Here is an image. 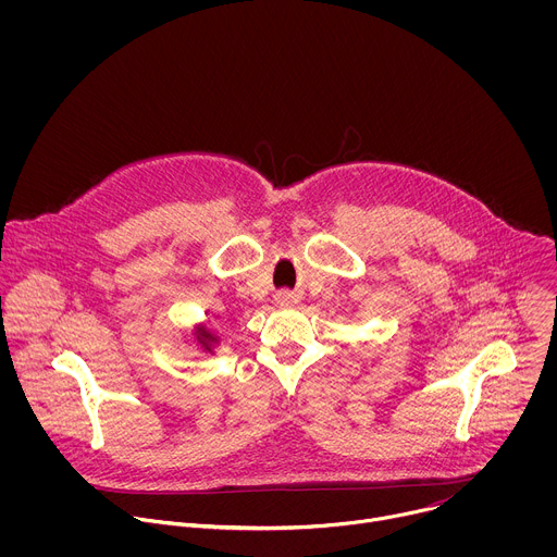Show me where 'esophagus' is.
<instances>
[{"label": "esophagus", "instance_id": "34e87169", "mask_svg": "<svg viewBox=\"0 0 557 557\" xmlns=\"http://www.w3.org/2000/svg\"><path fill=\"white\" fill-rule=\"evenodd\" d=\"M280 304H288V301H293V293H288V290H282V293H277V297H275Z\"/></svg>", "mask_w": 557, "mask_h": 557}]
</instances>
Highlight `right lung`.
Segmentation results:
<instances>
[{
    "instance_id": "add662e5",
    "label": "right lung",
    "mask_w": 557,
    "mask_h": 557,
    "mask_svg": "<svg viewBox=\"0 0 557 557\" xmlns=\"http://www.w3.org/2000/svg\"><path fill=\"white\" fill-rule=\"evenodd\" d=\"M196 333H198V342H200V344H202V346L209 350V348H211V344L215 342V337H213V335H211L207 329H202V326H200Z\"/></svg>"
}]
</instances>
